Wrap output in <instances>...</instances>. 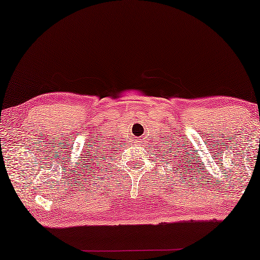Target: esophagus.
I'll list each match as a JSON object with an SVG mask.
<instances>
[{"mask_svg": "<svg viewBox=\"0 0 260 260\" xmlns=\"http://www.w3.org/2000/svg\"><path fill=\"white\" fill-rule=\"evenodd\" d=\"M135 143H137V144H142V141H141V138H140V140H138V141L135 142Z\"/></svg>", "mask_w": 260, "mask_h": 260, "instance_id": "obj_1", "label": "esophagus"}]
</instances>
